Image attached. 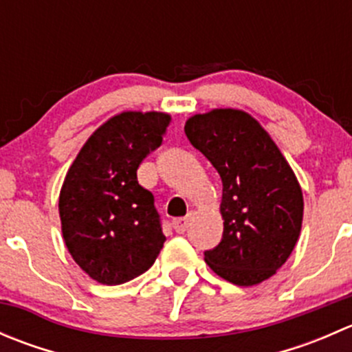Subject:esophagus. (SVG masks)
I'll use <instances>...</instances> for the list:
<instances>
[{"mask_svg": "<svg viewBox=\"0 0 352 352\" xmlns=\"http://www.w3.org/2000/svg\"><path fill=\"white\" fill-rule=\"evenodd\" d=\"M189 225H190V216H187V218L173 219V223H172L173 230H175L177 233H184L187 228H189Z\"/></svg>", "mask_w": 352, "mask_h": 352, "instance_id": "34e87169", "label": "esophagus"}]
</instances>
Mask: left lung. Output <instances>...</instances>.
Segmentation results:
<instances>
[{
	"mask_svg": "<svg viewBox=\"0 0 352 352\" xmlns=\"http://www.w3.org/2000/svg\"><path fill=\"white\" fill-rule=\"evenodd\" d=\"M184 129L223 182V239L204 252L206 262L236 286L265 281L300 236L303 194L293 170L261 124L242 110L197 113Z\"/></svg>",
	"mask_w": 352,
	"mask_h": 352,
	"instance_id": "left-lung-1",
	"label": "left lung"
}]
</instances>
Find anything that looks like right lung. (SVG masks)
I'll return each instance as SVG.
<instances>
[{
    "instance_id": "1",
    "label": "right lung",
    "mask_w": 352,
    "mask_h": 352,
    "mask_svg": "<svg viewBox=\"0 0 352 352\" xmlns=\"http://www.w3.org/2000/svg\"><path fill=\"white\" fill-rule=\"evenodd\" d=\"M168 113L122 112L98 127L78 153L59 194L71 257L95 281L122 285L153 265L165 243L155 197L138 166L162 144Z\"/></svg>"
}]
</instances>
